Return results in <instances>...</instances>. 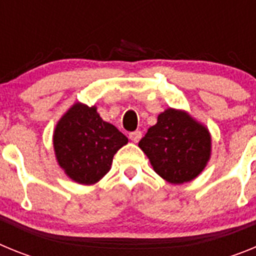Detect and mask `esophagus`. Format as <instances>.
Here are the masks:
<instances>
[{"instance_id":"esophagus-1","label":"esophagus","mask_w":256,"mask_h":256,"mask_svg":"<svg viewBox=\"0 0 256 256\" xmlns=\"http://www.w3.org/2000/svg\"><path fill=\"white\" fill-rule=\"evenodd\" d=\"M142 137V133L140 130H134V132L130 133V138L132 142H138Z\"/></svg>"}]
</instances>
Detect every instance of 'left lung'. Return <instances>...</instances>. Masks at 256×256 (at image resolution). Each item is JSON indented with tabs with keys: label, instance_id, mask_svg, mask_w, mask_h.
Listing matches in <instances>:
<instances>
[{
	"label": "left lung",
	"instance_id": "1",
	"mask_svg": "<svg viewBox=\"0 0 256 256\" xmlns=\"http://www.w3.org/2000/svg\"><path fill=\"white\" fill-rule=\"evenodd\" d=\"M210 134L186 112L168 108L158 116L138 146L150 159L154 170L174 184L190 182L206 166Z\"/></svg>",
	"mask_w": 256,
	"mask_h": 256
}]
</instances>
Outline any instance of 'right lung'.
Returning <instances> with one entry per match:
<instances>
[{"instance_id":"obj_1","label":"right lung","mask_w":256,"mask_h":256,"mask_svg":"<svg viewBox=\"0 0 256 256\" xmlns=\"http://www.w3.org/2000/svg\"><path fill=\"white\" fill-rule=\"evenodd\" d=\"M128 138L106 123L96 108L76 104L61 118L54 133L60 166L80 184H94L110 170L112 158Z\"/></svg>"}]
</instances>
